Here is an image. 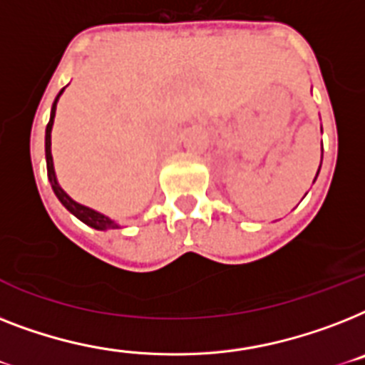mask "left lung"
Returning a JSON list of instances; mask_svg holds the SVG:
<instances>
[{"label":"left lung","instance_id":"8db88e82","mask_svg":"<svg viewBox=\"0 0 365 365\" xmlns=\"http://www.w3.org/2000/svg\"><path fill=\"white\" fill-rule=\"evenodd\" d=\"M317 176H319V173H317ZM315 180H317V178H315Z\"/></svg>","mask_w":365,"mask_h":365}]
</instances>
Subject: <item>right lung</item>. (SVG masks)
Listing matches in <instances>:
<instances>
[{
	"instance_id": "right-lung-1",
	"label": "right lung",
	"mask_w": 365,
	"mask_h": 365,
	"mask_svg": "<svg viewBox=\"0 0 365 365\" xmlns=\"http://www.w3.org/2000/svg\"><path fill=\"white\" fill-rule=\"evenodd\" d=\"M63 91V90H61ZM61 91L58 93V97H56L54 105H52V112H50V121L48 125H46V136H44V152H46V173H48V180L50 183H52V189H54L56 197L59 198V202L63 204L65 208L69 210L73 215H76V217L82 221V223L90 225L91 229H97V230H108V229H118V225L112 221V219H108L106 215H103V213L96 212V210L91 208H86V206H82V204L75 202L73 198L67 195V192L63 191V189L59 187L58 180H56V173H54V163H52V152H50V133H52V125H54V115H56V105H58V99L59 96H61Z\"/></svg>"
}]
</instances>
